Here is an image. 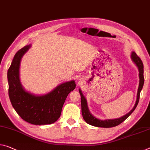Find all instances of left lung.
<instances>
[{"mask_svg": "<svg viewBox=\"0 0 150 150\" xmlns=\"http://www.w3.org/2000/svg\"><path fill=\"white\" fill-rule=\"evenodd\" d=\"M131 59L134 62V63L136 64L137 66L139 69V87H138V91H137V100L135 102V106L133 107L132 110H130V112H129L127 114H126L124 116L120 117L118 119H107V120H100L96 117H94L91 112H90L88 106H87V102L86 98L84 96H83L82 91L79 89V93L80 94V96H81V106H82V115L84 118V121L86 122L87 123H88L89 125H91L93 126L98 127H105V128H109V127H115L119 125V124H121L122 122H123L129 115L132 113L133 110H135V108L137 106L138 103H139V95H140V92H141L142 89L144 86V64L142 59L139 58V56H137V55L135 54V52L131 53Z\"/></svg>", "mask_w": 150, "mask_h": 150, "instance_id": "obj_1", "label": "left lung"}]
</instances>
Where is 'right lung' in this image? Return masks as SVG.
I'll use <instances>...</instances> for the list:
<instances>
[{
  "instance_id": "add662e5",
  "label": "right lung",
  "mask_w": 150,
  "mask_h": 150,
  "mask_svg": "<svg viewBox=\"0 0 150 150\" xmlns=\"http://www.w3.org/2000/svg\"><path fill=\"white\" fill-rule=\"evenodd\" d=\"M31 45L25 46L14 56L7 72L8 95L11 103L18 115L33 125H48L60 117L62 107L71 91L76 88L74 80L59 84L45 95H35L25 91L19 80L21 59Z\"/></svg>"
}]
</instances>
